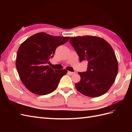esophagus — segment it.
I'll list each match as a JSON object with an SVG mask.
<instances>
[{"label": "esophagus", "mask_w": 132, "mask_h": 132, "mask_svg": "<svg viewBox=\"0 0 132 132\" xmlns=\"http://www.w3.org/2000/svg\"><path fill=\"white\" fill-rule=\"evenodd\" d=\"M68 74H69V75H74V74H75V72H71V71H68Z\"/></svg>", "instance_id": "esophagus-1"}]
</instances>
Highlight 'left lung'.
I'll return each mask as SVG.
<instances>
[{
	"label": "left lung",
	"instance_id": "obj_1",
	"mask_svg": "<svg viewBox=\"0 0 132 132\" xmlns=\"http://www.w3.org/2000/svg\"><path fill=\"white\" fill-rule=\"evenodd\" d=\"M70 43L79 58L88 62L86 72H79L77 90L91 97H99L107 92L118 72V62L112 47L104 39L95 36L71 37Z\"/></svg>",
	"mask_w": 132,
	"mask_h": 132
}]
</instances>
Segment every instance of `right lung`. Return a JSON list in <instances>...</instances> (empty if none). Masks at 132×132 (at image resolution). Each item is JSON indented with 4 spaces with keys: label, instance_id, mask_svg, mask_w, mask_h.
<instances>
[{
    "label": "right lung",
    "instance_id": "right-lung-1",
    "mask_svg": "<svg viewBox=\"0 0 132 132\" xmlns=\"http://www.w3.org/2000/svg\"><path fill=\"white\" fill-rule=\"evenodd\" d=\"M38 33L21 44L17 53L16 66L19 77L29 91L38 95L51 93L57 88L66 70H54L46 64L54 57L57 47L69 40Z\"/></svg>",
    "mask_w": 132,
    "mask_h": 132
}]
</instances>
